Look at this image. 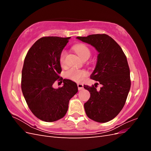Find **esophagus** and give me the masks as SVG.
Returning a JSON list of instances; mask_svg holds the SVG:
<instances>
[{"mask_svg":"<svg viewBox=\"0 0 151 151\" xmlns=\"http://www.w3.org/2000/svg\"><path fill=\"white\" fill-rule=\"evenodd\" d=\"M77 87H78L79 90H82L84 88V85L83 84H77Z\"/></svg>","mask_w":151,"mask_h":151,"instance_id":"34e87169","label":"esophagus"}]
</instances>
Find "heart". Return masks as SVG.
I'll list each match as a JSON object with an SVG mask.
<instances>
[{
  "label": "heart",
  "mask_w": 151,
  "mask_h": 151,
  "mask_svg": "<svg viewBox=\"0 0 151 151\" xmlns=\"http://www.w3.org/2000/svg\"><path fill=\"white\" fill-rule=\"evenodd\" d=\"M74 51L78 55L84 60L86 58H89L91 55V51L88 46L85 44L79 43L76 44L73 47ZM65 51H62L60 53V57H59V62L62 67H63L65 64ZM88 73L85 70L79 69L77 68H71L70 69L67 70L65 73V76L68 79L76 82H81L83 81L84 77L88 76Z\"/></svg>",
  "instance_id": "obj_1"
}]
</instances>
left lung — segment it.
Returning a JSON list of instances; mask_svg holds the SVG:
<instances>
[{"mask_svg":"<svg viewBox=\"0 0 151 151\" xmlns=\"http://www.w3.org/2000/svg\"><path fill=\"white\" fill-rule=\"evenodd\" d=\"M76 38L92 45L99 53L90 77L98 81L102 87L97 91L96 84L95 87L84 86L91 94L84 105L86 113L95 122H108L116 117L124 106L130 89L127 57L120 45L107 35H91Z\"/></svg>","mask_w":151,"mask_h":151,"instance_id":"8db88e82","label":"left lung"}]
</instances>
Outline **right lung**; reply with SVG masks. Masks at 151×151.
I'll return each mask as SVG.
<instances>
[{"instance_id": "add662e5", "label": "right lung", "mask_w": 151, "mask_h": 151, "mask_svg": "<svg viewBox=\"0 0 151 151\" xmlns=\"http://www.w3.org/2000/svg\"><path fill=\"white\" fill-rule=\"evenodd\" d=\"M70 37H43L33 45L26 54L21 76V89L31 112L40 120L53 122L63 118L69 100L78 91L76 83L63 79V86L53 84L62 72L60 53Z\"/></svg>"}]
</instances>
